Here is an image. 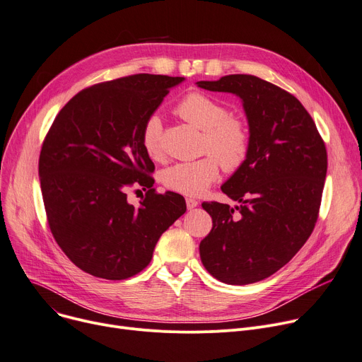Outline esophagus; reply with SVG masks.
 Returning a JSON list of instances; mask_svg holds the SVG:
<instances>
[{
    "label": "esophagus",
    "instance_id": "1",
    "mask_svg": "<svg viewBox=\"0 0 362 362\" xmlns=\"http://www.w3.org/2000/svg\"><path fill=\"white\" fill-rule=\"evenodd\" d=\"M186 206L187 209H194L195 206H198V201L194 198H186Z\"/></svg>",
    "mask_w": 362,
    "mask_h": 362
}]
</instances>
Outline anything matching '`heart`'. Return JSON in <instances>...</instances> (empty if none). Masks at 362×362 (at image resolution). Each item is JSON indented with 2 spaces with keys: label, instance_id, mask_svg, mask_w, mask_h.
Wrapping results in <instances>:
<instances>
[{
  "label": "heart",
  "instance_id": "1",
  "mask_svg": "<svg viewBox=\"0 0 362 362\" xmlns=\"http://www.w3.org/2000/svg\"><path fill=\"white\" fill-rule=\"evenodd\" d=\"M176 113L204 131L202 150L211 156L195 161L176 163L160 173V182L168 190L185 197H199L216 182L220 165L234 172L249 153V131L242 119L228 115V109L204 93H190L176 106ZM163 127L157 115L150 116L142 128V147L153 160L163 157Z\"/></svg>",
  "mask_w": 362,
  "mask_h": 362
}]
</instances>
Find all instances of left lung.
Returning <instances> with one entry per match:
<instances>
[{
	"label": "left lung",
	"mask_w": 362,
	"mask_h": 362,
	"mask_svg": "<svg viewBox=\"0 0 362 362\" xmlns=\"http://www.w3.org/2000/svg\"><path fill=\"white\" fill-rule=\"evenodd\" d=\"M242 99L249 124L245 163L221 186L240 205L204 202L212 230L199 245L205 269L246 285L279 271L304 246L319 216L327 172L325 142L293 94L255 76L198 81Z\"/></svg>",
	"instance_id": "1"
}]
</instances>
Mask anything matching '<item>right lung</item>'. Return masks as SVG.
<instances>
[{
    "instance_id": "add662e5",
    "label": "right lung",
    "mask_w": 362,
    "mask_h": 362,
    "mask_svg": "<svg viewBox=\"0 0 362 362\" xmlns=\"http://www.w3.org/2000/svg\"><path fill=\"white\" fill-rule=\"evenodd\" d=\"M183 77L135 74L76 94L47 132L39 177L58 246L81 271L127 279L151 262L160 235L186 212L183 197L156 194L142 128ZM147 187L139 207L126 190ZM146 190V189H144Z\"/></svg>"
}]
</instances>
